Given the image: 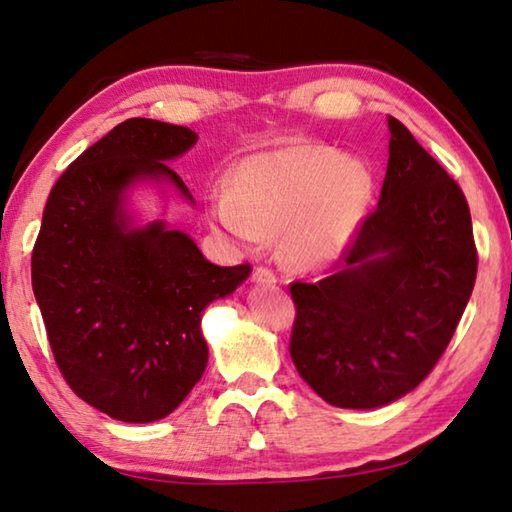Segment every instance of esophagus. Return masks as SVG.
<instances>
[{
    "instance_id": "obj_1",
    "label": "esophagus",
    "mask_w": 512,
    "mask_h": 512,
    "mask_svg": "<svg viewBox=\"0 0 512 512\" xmlns=\"http://www.w3.org/2000/svg\"><path fill=\"white\" fill-rule=\"evenodd\" d=\"M254 281L256 283H263V285H274L276 283V274L269 267L260 265V267H256V272H254Z\"/></svg>"
}]
</instances>
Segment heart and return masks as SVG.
Returning a JSON list of instances; mask_svg holds the SVG:
<instances>
[{"label": "heart", "instance_id": "obj_1", "mask_svg": "<svg viewBox=\"0 0 512 512\" xmlns=\"http://www.w3.org/2000/svg\"><path fill=\"white\" fill-rule=\"evenodd\" d=\"M372 176L361 162L316 144L256 153L231 176V196L209 200V223L238 245L283 236L289 265L318 269L350 245L370 200Z\"/></svg>", "mask_w": 512, "mask_h": 512}]
</instances>
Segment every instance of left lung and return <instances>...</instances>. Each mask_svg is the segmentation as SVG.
Returning a JSON list of instances; mask_svg holds the SVG:
<instances>
[{"label":"left lung","instance_id":"8db88e82","mask_svg":"<svg viewBox=\"0 0 512 512\" xmlns=\"http://www.w3.org/2000/svg\"><path fill=\"white\" fill-rule=\"evenodd\" d=\"M388 127L379 205L345 249V267L289 285V354L336 408H381L417 388L446 352L477 278L464 191L397 118Z\"/></svg>","mask_w":512,"mask_h":512}]
</instances>
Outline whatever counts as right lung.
<instances>
[{"mask_svg":"<svg viewBox=\"0 0 512 512\" xmlns=\"http://www.w3.org/2000/svg\"><path fill=\"white\" fill-rule=\"evenodd\" d=\"M198 133L131 118L73 160L48 194L31 276L57 368L89 406L127 423L167 417L207 368L200 318L252 265L218 267L185 231L162 220L133 227L124 194L138 180H171L165 160Z\"/></svg>","mask_w":512,"mask_h":512,"instance_id":"add662e5","label":"right lung"}]
</instances>
